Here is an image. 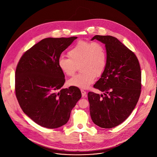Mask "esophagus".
Returning a JSON list of instances; mask_svg holds the SVG:
<instances>
[{"label":"esophagus","instance_id":"1","mask_svg":"<svg viewBox=\"0 0 157 157\" xmlns=\"http://www.w3.org/2000/svg\"><path fill=\"white\" fill-rule=\"evenodd\" d=\"M81 94H82V97H84V96L86 95V92L85 91H84L83 89H81Z\"/></svg>","mask_w":157,"mask_h":157}]
</instances>
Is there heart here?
Wrapping results in <instances>:
<instances>
[{
  "mask_svg": "<svg viewBox=\"0 0 157 157\" xmlns=\"http://www.w3.org/2000/svg\"><path fill=\"white\" fill-rule=\"evenodd\" d=\"M68 58L61 56L58 61L60 70L68 76H73L79 65L81 73L68 80L72 86L86 89L101 76L107 65V52L98 41L79 40L68 52Z\"/></svg>",
  "mask_w": 157,
  "mask_h": 157,
  "instance_id": "obj_1",
  "label": "heart"
}]
</instances>
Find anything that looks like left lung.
<instances>
[{
	"instance_id": "obj_1",
	"label": "left lung",
	"mask_w": 157,
	"mask_h": 157,
	"mask_svg": "<svg viewBox=\"0 0 157 157\" xmlns=\"http://www.w3.org/2000/svg\"><path fill=\"white\" fill-rule=\"evenodd\" d=\"M105 44L107 65L94 85L103 94L88 93L93 122L111 128L122 123L135 108L141 93V70L136 55L116 37L95 35Z\"/></svg>"
}]
</instances>
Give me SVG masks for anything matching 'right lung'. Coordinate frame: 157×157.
I'll return each mask as SVG.
<instances>
[{
	"label": "right lung",
	"instance_id": "1",
	"mask_svg": "<svg viewBox=\"0 0 157 157\" xmlns=\"http://www.w3.org/2000/svg\"><path fill=\"white\" fill-rule=\"evenodd\" d=\"M76 38L43 39L25 52L17 66L15 89L18 104L42 127L56 128L66 124L81 98L77 87L61 89L65 79L58 64L61 53Z\"/></svg>",
	"mask_w": 157,
	"mask_h": 157
}]
</instances>
